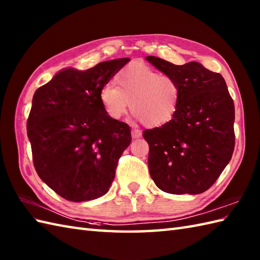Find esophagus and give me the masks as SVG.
<instances>
[{"label": "esophagus", "mask_w": 260, "mask_h": 260, "mask_svg": "<svg viewBox=\"0 0 260 260\" xmlns=\"http://www.w3.org/2000/svg\"><path fill=\"white\" fill-rule=\"evenodd\" d=\"M141 136H142V132L140 129H136V128L132 129V137H133V139H139Z\"/></svg>", "instance_id": "esophagus-1"}]
</instances>
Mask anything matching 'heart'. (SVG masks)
<instances>
[{
	"mask_svg": "<svg viewBox=\"0 0 260 260\" xmlns=\"http://www.w3.org/2000/svg\"><path fill=\"white\" fill-rule=\"evenodd\" d=\"M99 92L102 106L110 119L118 120L132 113L145 126L159 127L173 118L180 103V86L174 78L159 75L141 61L129 63Z\"/></svg>",
	"mask_w": 260,
	"mask_h": 260,
	"instance_id": "1",
	"label": "heart"
}]
</instances>
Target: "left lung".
Masks as SVG:
<instances>
[{
    "instance_id": "8db88e82",
    "label": "left lung",
    "mask_w": 260,
    "mask_h": 260,
    "mask_svg": "<svg viewBox=\"0 0 260 260\" xmlns=\"http://www.w3.org/2000/svg\"><path fill=\"white\" fill-rule=\"evenodd\" d=\"M148 62L174 78L180 103L167 124L143 132L150 146L148 170L158 189L199 194L222 173L235 148V105L223 77L199 62L182 66L148 56Z\"/></svg>"
}]
</instances>
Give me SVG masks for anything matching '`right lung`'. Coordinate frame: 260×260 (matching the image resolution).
I'll list each match as a JSON object with an SVG mask.
<instances>
[{"mask_svg": "<svg viewBox=\"0 0 260 260\" xmlns=\"http://www.w3.org/2000/svg\"><path fill=\"white\" fill-rule=\"evenodd\" d=\"M129 61L109 60L84 71H60L38 88L26 121L38 175L68 201L106 194L121 154L132 141L131 127L110 119L102 106L103 86Z\"/></svg>", "mask_w": 260, "mask_h": 260, "instance_id": "obj_1", "label": "right lung"}]
</instances>
